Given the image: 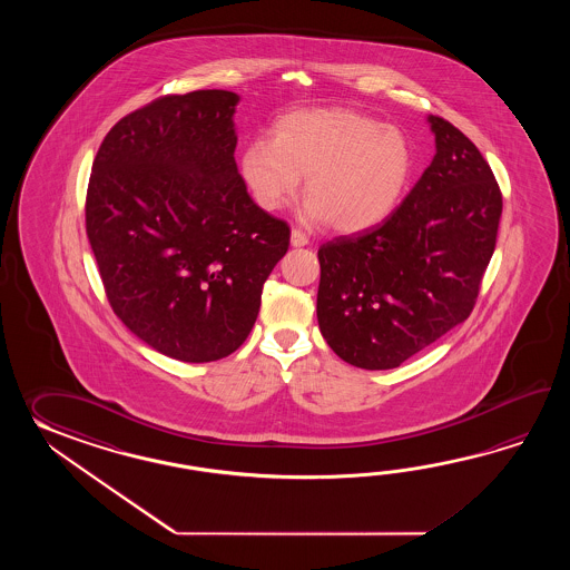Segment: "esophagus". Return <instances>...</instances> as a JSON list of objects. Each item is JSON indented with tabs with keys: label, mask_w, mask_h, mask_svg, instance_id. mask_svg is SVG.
Instances as JSON below:
<instances>
[{
	"label": "esophagus",
	"mask_w": 570,
	"mask_h": 570,
	"mask_svg": "<svg viewBox=\"0 0 570 570\" xmlns=\"http://www.w3.org/2000/svg\"><path fill=\"white\" fill-rule=\"evenodd\" d=\"M291 244L293 246H305V244H309V238L305 236V232L299 230V228H293L291 230Z\"/></svg>",
	"instance_id": "34e87169"
}]
</instances>
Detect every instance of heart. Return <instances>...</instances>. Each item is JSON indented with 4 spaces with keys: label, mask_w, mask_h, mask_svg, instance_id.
I'll list each match as a JSON object with an SVG mask.
<instances>
[{
    "label": "heart",
    "mask_w": 570,
    "mask_h": 570,
    "mask_svg": "<svg viewBox=\"0 0 570 570\" xmlns=\"http://www.w3.org/2000/svg\"><path fill=\"white\" fill-rule=\"evenodd\" d=\"M412 173V145L400 128L346 108L293 111L277 121L273 140L256 138L243 155L258 206H287L305 177L307 218L346 234L387 219Z\"/></svg>",
    "instance_id": "b5f03b06"
}]
</instances>
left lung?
I'll list each match as a JSON object with an SVG mask.
<instances>
[{
	"label": "left lung",
	"instance_id": "1",
	"mask_svg": "<svg viewBox=\"0 0 570 570\" xmlns=\"http://www.w3.org/2000/svg\"><path fill=\"white\" fill-rule=\"evenodd\" d=\"M436 155L375 228L322 244L317 322L342 361L395 368L464 322L493 256L503 209L479 148L440 116Z\"/></svg>",
	"mask_w": 570,
	"mask_h": 570
}]
</instances>
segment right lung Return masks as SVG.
<instances>
[{
  "label": "right lung",
  "mask_w": 570,
  "mask_h": 570,
  "mask_svg": "<svg viewBox=\"0 0 570 570\" xmlns=\"http://www.w3.org/2000/svg\"><path fill=\"white\" fill-rule=\"evenodd\" d=\"M238 96H160L104 138L86 230L114 314L150 348L212 363L243 346L289 224L256 206L238 173Z\"/></svg>",
  "instance_id": "right-lung-1"
}]
</instances>
